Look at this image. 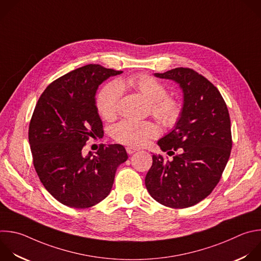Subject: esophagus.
Returning <instances> with one entry per match:
<instances>
[{"label":"esophagus","instance_id":"1","mask_svg":"<svg viewBox=\"0 0 261 261\" xmlns=\"http://www.w3.org/2000/svg\"><path fill=\"white\" fill-rule=\"evenodd\" d=\"M126 150H127V152H128L129 154H132V153H134L135 151H137L138 148H135V147H132V146H127V147H126Z\"/></svg>","mask_w":261,"mask_h":261}]
</instances>
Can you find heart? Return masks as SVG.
Listing matches in <instances>:
<instances>
[{
    "label": "heart",
    "mask_w": 261,
    "mask_h": 261,
    "mask_svg": "<svg viewBox=\"0 0 261 261\" xmlns=\"http://www.w3.org/2000/svg\"><path fill=\"white\" fill-rule=\"evenodd\" d=\"M122 87L127 86L138 91L150 101L151 114L165 126L173 127L181 117L180 102L167 95L166 86L155 77L147 73H138L120 82ZM120 85L112 82L106 85L96 98V107L100 116L111 121L115 119L119 111L122 94ZM114 138L132 147H139L159 135L158 126L150 121L123 120L113 129Z\"/></svg>",
    "instance_id": "b5f03b06"
}]
</instances>
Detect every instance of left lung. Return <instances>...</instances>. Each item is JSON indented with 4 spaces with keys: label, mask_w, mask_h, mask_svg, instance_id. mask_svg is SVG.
Listing matches in <instances>:
<instances>
[{
    "label": "left lung",
    "mask_w": 261,
    "mask_h": 261,
    "mask_svg": "<svg viewBox=\"0 0 261 261\" xmlns=\"http://www.w3.org/2000/svg\"><path fill=\"white\" fill-rule=\"evenodd\" d=\"M154 75L178 83L185 102L175 128L158 141L173 159L152 154L145 187L166 207H192L212 193L229 159L228 110L216 87L192 68L176 67Z\"/></svg>",
    "instance_id": "8db88e82"
}]
</instances>
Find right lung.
Returning <instances> with one entry per match:
<instances>
[{
  "instance_id": "obj_1",
  "label": "right lung",
  "mask_w": 261,
  "mask_h": 261,
  "mask_svg": "<svg viewBox=\"0 0 261 261\" xmlns=\"http://www.w3.org/2000/svg\"><path fill=\"white\" fill-rule=\"evenodd\" d=\"M122 70L88 64L52 82L40 96L29 127L33 163L45 189L61 204L92 207L110 194L117 168L128 159L121 144L83 155L89 138H102L95 106L98 86Z\"/></svg>"
}]
</instances>
